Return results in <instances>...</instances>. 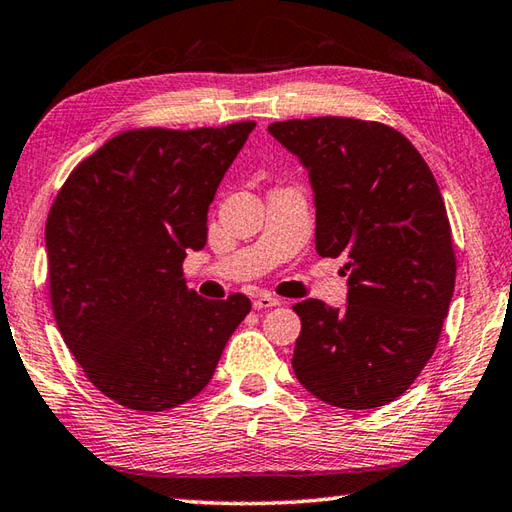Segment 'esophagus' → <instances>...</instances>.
<instances>
[{
  "label": "esophagus",
  "mask_w": 512,
  "mask_h": 512,
  "mask_svg": "<svg viewBox=\"0 0 512 512\" xmlns=\"http://www.w3.org/2000/svg\"><path fill=\"white\" fill-rule=\"evenodd\" d=\"M276 305H281V301L269 294H260L254 298V310H269V307H276Z\"/></svg>",
  "instance_id": "obj_1"
}]
</instances>
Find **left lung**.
Masks as SVG:
<instances>
[{
    "instance_id": "obj_1",
    "label": "left lung",
    "mask_w": 512,
    "mask_h": 512,
    "mask_svg": "<svg viewBox=\"0 0 512 512\" xmlns=\"http://www.w3.org/2000/svg\"><path fill=\"white\" fill-rule=\"evenodd\" d=\"M307 169L316 252L345 256L343 310L307 298L292 368L330 406L370 410L406 392L435 352L457 260L439 185L397 129L354 118L269 124Z\"/></svg>"
}]
</instances>
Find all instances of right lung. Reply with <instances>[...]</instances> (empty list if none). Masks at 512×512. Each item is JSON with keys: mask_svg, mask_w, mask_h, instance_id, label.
<instances>
[{"mask_svg": "<svg viewBox=\"0 0 512 512\" xmlns=\"http://www.w3.org/2000/svg\"><path fill=\"white\" fill-rule=\"evenodd\" d=\"M256 122L136 129L73 169L46 220L48 289L64 343L89 381L138 412L178 408L205 390L243 294L209 301L182 260L207 243V211Z\"/></svg>", "mask_w": 512, "mask_h": 512, "instance_id": "right-lung-1", "label": "right lung"}]
</instances>
